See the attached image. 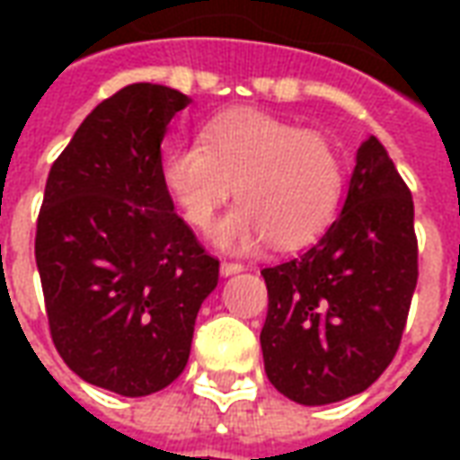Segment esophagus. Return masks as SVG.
<instances>
[{
	"label": "esophagus",
	"instance_id": "esophagus-1",
	"mask_svg": "<svg viewBox=\"0 0 460 460\" xmlns=\"http://www.w3.org/2000/svg\"><path fill=\"white\" fill-rule=\"evenodd\" d=\"M243 266L241 263H234V261H224L221 263V276H234V273H241Z\"/></svg>",
	"mask_w": 460,
	"mask_h": 460
}]
</instances>
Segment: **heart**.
<instances>
[{
  "mask_svg": "<svg viewBox=\"0 0 460 460\" xmlns=\"http://www.w3.org/2000/svg\"><path fill=\"white\" fill-rule=\"evenodd\" d=\"M162 177L184 219L201 231L239 191L241 204L214 231L229 251L263 241L305 246L332 224L345 190L342 162L325 135L261 111L214 118L201 145H180L164 157Z\"/></svg>",
  "mask_w": 460,
  "mask_h": 460,
  "instance_id": "obj_1",
  "label": "heart"
}]
</instances>
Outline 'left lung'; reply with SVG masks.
Listing matches in <instances>:
<instances>
[{
  "label": "left lung",
  "instance_id": "left-lung-1",
  "mask_svg": "<svg viewBox=\"0 0 460 460\" xmlns=\"http://www.w3.org/2000/svg\"><path fill=\"white\" fill-rule=\"evenodd\" d=\"M261 330L270 385L305 406L365 392L394 359L419 279L411 191L369 135L345 207L298 259L261 270Z\"/></svg>",
  "mask_w": 460,
  "mask_h": 460
}]
</instances>
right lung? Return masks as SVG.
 <instances>
[{
    "mask_svg": "<svg viewBox=\"0 0 460 460\" xmlns=\"http://www.w3.org/2000/svg\"><path fill=\"white\" fill-rule=\"evenodd\" d=\"M190 98L132 84L93 108L49 172L36 266L58 355L88 385L145 396L190 359L219 261L174 211L162 137Z\"/></svg>",
    "mask_w": 460,
    "mask_h": 460,
    "instance_id": "obj_1",
    "label": "right lung"
}]
</instances>
